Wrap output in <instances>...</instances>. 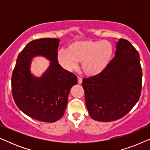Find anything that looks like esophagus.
Returning <instances> with one entry per match:
<instances>
[{"instance_id":"34e87169","label":"esophagus","mask_w":150,"mask_h":150,"mask_svg":"<svg viewBox=\"0 0 150 150\" xmlns=\"http://www.w3.org/2000/svg\"><path fill=\"white\" fill-rule=\"evenodd\" d=\"M77 78H78V83H79V84H81L82 82H83V79L80 76H78Z\"/></svg>"}]
</instances>
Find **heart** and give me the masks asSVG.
I'll return each instance as SVG.
<instances>
[{
	"mask_svg": "<svg viewBox=\"0 0 150 150\" xmlns=\"http://www.w3.org/2000/svg\"><path fill=\"white\" fill-rule=\"evenodd\" d=\"M113 53V47L108 41H80L71 44L67 50L61 49L57 61L67 71H72L82 62L86 74H99L107 67Z\"/></svg>",
	"mask_w": 150,
	"mask_h": 150,
	"instance_id": "heart-1",
	"label": "heart"
}]
</instances>
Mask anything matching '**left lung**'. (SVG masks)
I'll use <instances>...</instances> for the list:
<instances>
[{
    "label": "left lung",
    "mask_w": 150,
    "mask_h": 150,
    "mask_svg": "<svg viewBox=\"0 0 150 150\" xmlns=\"http://www.w3.org/2000/svg\"><path fill=\"white\" fill-rule=\"evenodd\" d=\"M90 117L112 122L126 115L139 101L142 69L139 52L128 40L120 39L115 56L103 71L83 80Z\"/></svg>",
    "instance_id": "8db88e82"
}]
</instances>
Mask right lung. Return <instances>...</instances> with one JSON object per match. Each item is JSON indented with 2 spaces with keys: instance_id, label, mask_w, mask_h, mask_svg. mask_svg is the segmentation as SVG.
I'll return each instance as SVG.
<instances>
[{
  "instance_id": "1",
  "label": "right lung",
  "mask_w": 150,
  "mask_h": 150,
  "mask_svg": "<svg viewBox=\"0 0 150 150\" xmlns=\"http://www.w3.org/2000/svg\"><path fill=\"white\" fill-rule=\"evenodd\" d=\"M60 40L42 38L28 43L18 55L11 77L12 95L16 105L24 114L44 122H54L62 117L68 95L76 85V76L58 63L57 50ZM46 57L50 65L42 77L30 72L32 59Z\"/></svg>"
}]
</instances>
